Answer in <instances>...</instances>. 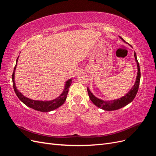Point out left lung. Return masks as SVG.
Segmentation results:
<instances>
[{
    "label": "left lung",
    "mask_w": 156,
    "mask_h": 156,
    "mask_svg": "<svg viewBox=\"0 0 156 156\" xmlns=\"http://www.w3.org/2000/svg\"><path fill=\"white\" fill-rule=\"evenodd\" d=\"M120 38L125 43L126 42L125 40L122 38V37L119 36ZM127 44V43H126ZM134 56L135 59V62L137 65V75H136V77L135 80V83L134 85L131 88L130 90L127 92L125 96H122L120 98L117 99V100H110V101H104L101 99H99L96 98L94 94L90 90L88 87L87 88L88 96L90 100L92 101L94 105L97 106L99 108H101V109H103L105 111H115L119 109L120 108L124 107L128 105L129 103H131L132 101L134 100L135 97L136 95V93L138 92L139 86L140 83V66L138 62L137 58H136V53H134Z\"/></svg>",
    "instance_id": "1"
}]
</instances>
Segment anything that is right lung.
I'll list each match as a JSON object with an SVG mask.
<instances>
[{"label":"right lung","instance_id":"obj_1","mask_svg":"<svg viewBox=\"0 0 156 156\" xmlns=\"http://www.w3.org/2000/svg\"><path fill=\"white\" fill-rule=\"evenodd\" d=\"M19 56L16 60V64L15 66V68L13 69V72L12 74V81H13V87L14 91H15L17 96L20 100L25 104L27 107L33 108L36 111H40V112H50L53 111L56 108H58L61 105L64 104L66 100L67 95L69 90V87H70L71 84L72 82V79H68L67 81H66L65 87L63 90L62 92L61 93L60 95L56 98L54 99L53 100H49V101H40V100H31V99L25 97L24 95H23L22 93H21L20 91L17 89V87L16 86L15 83V71L16 69V66L17 64Z\"/></svg>","mask_w":156,"mask_h":156}]
</instances>
